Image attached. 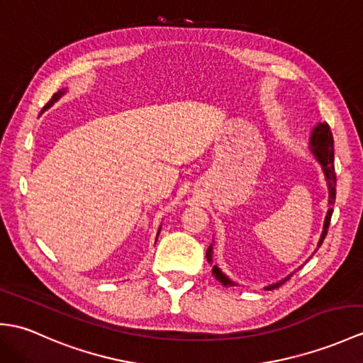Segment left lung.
I'll use <instances>...</instances> for the list:
<instances>
[{"mask_svg":"<svg viewBox=\"0 0 363 363\" xmlns=\"http://www.w3.org/2000/svg\"><path fill=\"white\" fill-rule=\"evenodd\" d=\"M308 150L311 151V155L314 156L315 161L318 162L320 168H322L323 176H325V181H326V187H328V212L325 216V223H323V230L322 235H320V240L317 242V249L314 250V254L318 250V247L322 246V242L326 237L328 233V227H330V221H331V215H333V206L335 202V172H334V139H333V133L330 130V125L326 122H318L313 131H311V138H309V147ZM313 254V255H314ZM206 257L207 261L210 264H213L212 269V274L216 278L218 281H220L225 288H230V286H238L233 280H230L229 277H227L220 267H218L213 263V244H210L207 252H206ZM292 275V274H291ZM288 275L283 280H280L278 283L274 284H269L264 286V291H272L278 286H281L286 280H289Z\"/></svg>","mask_w":363,"mask_h":363,"instance_id":"8db88e82","label":"left lung"}]
</instances>
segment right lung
I'll return each instance as SVG.
<instances>
[{"mask_svg": "<svg viewBox=\"0 0 363 363\" xmlns=\"http://www.w3.org/2000/svg\"><path fill=\"white\" fill-rule=\"evenodd\" d=\"M66 92H67V89H66V88H65V89H60V91H57V92H55V94L52 96V99H50V100H49V104H46V106L43 108V111H46V109H49L50 106H52V105H54V104L57 102V100H58V99H60L62 96H65V94H66ZM43 111H41V113H43ZM159 233H161V227H159V230H157V235H156V241H157V237H159Z\"/></svg>", "mask_w": 363, "mask_h": 363, "instance_id": "obj_1", "label": "right lung"}]
</instances>
